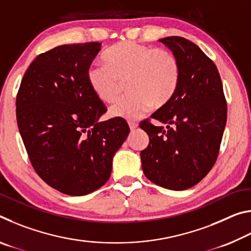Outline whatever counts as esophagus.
<instances>
[{
	"mask_svg": "<svg viewBox=\"0 0 251 251\" xmlns=\"http://www.w3.org/2000/svg\"><path fill=\"white\" fill-rule=\"evenodd\" d=\"M128 126H129V128H130L131 131H134L138 127V125L136 124L135 122H128Z\"/></svg>",
	"mask_w": 251,
	"mask_h": 251,
	"instance_id": "obj_1",
	"label": "esophagus"
}]
</instances>
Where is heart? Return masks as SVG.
<instances>
[{
	"label": "heart",
	"mask_w": 251,
	"mask_h": 251,
	"mask_svg": "<svg viewBox=\"0 0 251 251\" xmlns=\"http://www.w3.org/2000/svg\"><path fill=\"white\" fill-rule=\"evenodd\" d=\"M106 64L94 63L87 71L88 84L105 103H112L126 83L129 95L118 100L109 109L113 117L136 120L154 106L167 104L179 84V62L172 52L126 41L104 54Z\"/></svg>",
	"instance_id": "1"
}]
</instances>
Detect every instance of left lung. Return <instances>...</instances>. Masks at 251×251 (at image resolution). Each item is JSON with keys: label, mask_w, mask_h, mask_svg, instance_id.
<instances>
[{"label": "left lung", "mask_w": 251, "mask_h": 251, "mask_svg": "<svg viewBox=\"0 0 251 251\" xmlns=\"http://www.w3.org/2000/svg\"><path fill=\"white\" fill-rule=\"evenodd\" d=\"M179 62V84L167 104L141 128L150 144L141 151L145 176L171 190H185L198 184L217 159L227 121L223 83L214 62L188 40L168 36L158 40Z\"/></svg>", "instance_id": "left-lung-1"}]
</instances>
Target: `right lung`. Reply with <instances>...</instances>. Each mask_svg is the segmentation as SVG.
<instances>
[{
	"instance_id": "right-lung-1",
	"label": "right lung",
	"mask_w": 251,
	"mask_h": 251,
	"mask_svg": "<svg viewBox=\"0 0 251 251\" xmlns=\"http://www.w3.org/2000/svg\"><path fill=\"white\" fill-rule=\"evenodd\" d=\"M100 43L67 44L40 54L25 72L16 121L32 166L46 184L70 196L95 192L129 134L120 117L100 122L106 107L88 84Z\"/></svg>"
}]
</instances>
